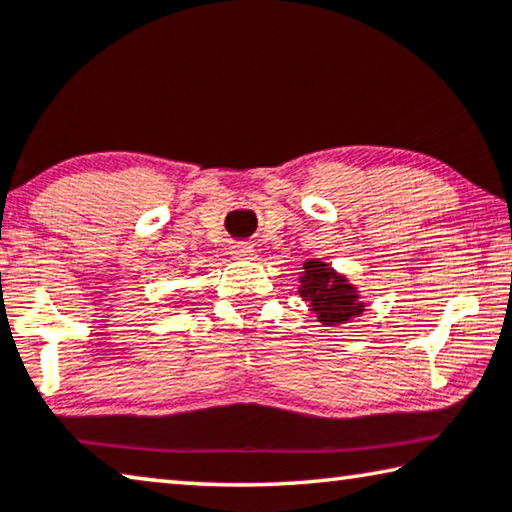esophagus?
<instances>
[{
	"mask_svg": "<svg viewBox=\"0 0 512 512\" xmlns=\"http://www.w3.org/2000/svg\"><path fill=\"white\" fill-rule=\"evenodd\" d=\"M230 253L234 259H255V246L253 243H234L230 248Z\"/></svg>",
	"mask_w": 512,
	"mask_h": 512,
	"instance_id": "34e87169",
	"label": "esophagus"
}]
</instances>
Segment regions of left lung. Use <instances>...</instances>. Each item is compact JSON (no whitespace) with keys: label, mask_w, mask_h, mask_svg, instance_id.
Segmentation results:
<instances>
[{"label":"left lung","mask_w":512,"mask_h":512,"mask_svg":"<svg viewBox=\"0 0 512 512\" xmlns=\"http://www.w3.org/2000/svg\"><path fill=\"white\" fill-rule=\"evenodd\" d=\"M298 282L300 298L305 300L310 312L316 314V321H321L326 328H337L353 321L367 307V303L360 300L358 287L319 259H307Z\"/></svg>","instance_id":"8db88e82"}]
</instances>
